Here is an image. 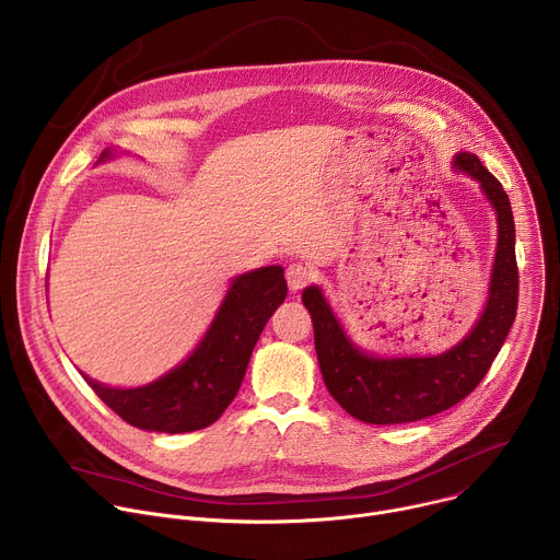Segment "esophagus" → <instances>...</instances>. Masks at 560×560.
Masks as SVG:
<instances>
[{"instance_id":"1","label":"esophagus","mask_w":560,"mask_h":560,"mask_svg":"<svg viewBox=\"0 0 560 560\" xmlns=\"http://www.w3.org/2000/svg\"><path fill=\"white\" fill-rule=\"evenodd\" d=\"M285 279H288L290 290L296 292V290L305 288L314 279V272H312V268H307L303 264H290L288 270H285Z\"/></svg>"}]
</instances>
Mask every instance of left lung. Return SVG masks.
<instances>
[{
    "instance_id": "obj_1",
    "label": "left lung",
    "mask_w": 560,
    "mask_h": 560,
    "mask_svg": "<svg viewBox=\"0 0 560 560\" xmlns=\"http://www.w3.org/2000/svg\"><path fill=\"white\" fill-rule=\"evenodd\" d=\"M454 166L481 184L499 221L488 303L474 330L458 346L436 357L378 359L365 354L348 339L322 290L316 285L303 290L326 387L335 401L359 421L374 425L410 423L456 406L483 381L514 324L518 268L508 192L471 152L456 154Z\"/></svg>"
}]
</instances>
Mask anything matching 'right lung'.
<instances>
[{
  "mask_svg": "<svg viewBox=\"0 0 560 560\" xmlns=\"http://www.w3.org/2000/svg\"><path fill=\"white\" fill-rule=\"evenodd\" d=\"M110 156L104 150L100 162ZM285 294L281 266L246 272L232 281L203 341L179 368L141 387L84 378L115 415L139 430L182 434L208 428L242 387L255 343Z\"/></svg>",
  "mask_w": 560,
  "mask_h": 560,
  "instance_id": "obj_1",
  "label": "right lung"
}]
</instances>
